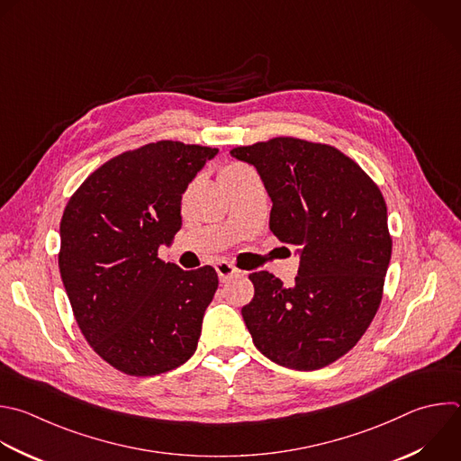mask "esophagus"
<instances>
[{"label":"esophagus","mask_w":461,"mask_h":461,"mask_svg":"<svg viewBox=\"0 0 461 461\" xmlns=\"http://www.w3.org/2000/svg\"><path fill=\"white\" fill-rule=\"evenodd\" d=\"M215 269H217V275H219V278H221V282H226V280H230V278H233V276H237L240 271L233 266V264H230V262H219L217 266H215Z\"/></svg>","instance_id":"esophagus-1"}]
</instances>
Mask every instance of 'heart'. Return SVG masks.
<instances>
[{"mask_svg":"<svg viewBox=\"0 0 461 461\" xmlns=\"http://www.w3.org/2000/svg\"><path fill=\"white\" fill-rule=\"evenodd\" d=\"M244 170H248V168L242 167V165H228V167H224L222 172H221V181H226L228 177H233V176H237V174H240V172H244Z\"/></svg>","mask_w":461,"mask_h":461,"instance_id":"b5f03b06","label":"heart"}]
</instances>
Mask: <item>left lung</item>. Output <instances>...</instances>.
Listing matches in <instances>:
<instances>
[{"label":"left lung","instance_id":"1","mask_svg":"<svg viewBox=\"0 0 461 461\" xmlns=\"http://www.w3.org/2000/svg\"><path fill=\"white\" fill-rule=\"evenodd\" d=\"M230 153L257 168L273 235L302 249L291 287L269 271L249 275L255 294L242 319L253 344L289 369L326 367L357 346L380 308L393 251L384 195L331 144L273 137Z\"/></svg>","mask_w":461,"mask_h":461}]
</instances>
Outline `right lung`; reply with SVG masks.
Wrapping results in <instances>:
<instances>
[{"instance_id": "obj_1", "label": "right lung", "mask_w": 461, "mask_h": 461, "mask_svg": "<svg viewBox=\"0 0 461 461\" xmlns=\"http://www.w3.org/2000/svg\"><path fill=\"white\" fill-rule=\"evenodd\" d=\"M219 149L156 140L92 172L65 206L58 255L76 322L90 348L130 376H156L197 349L219 276L159 258L181 230L188 183Z\"/></svg>"}]
</instances>
